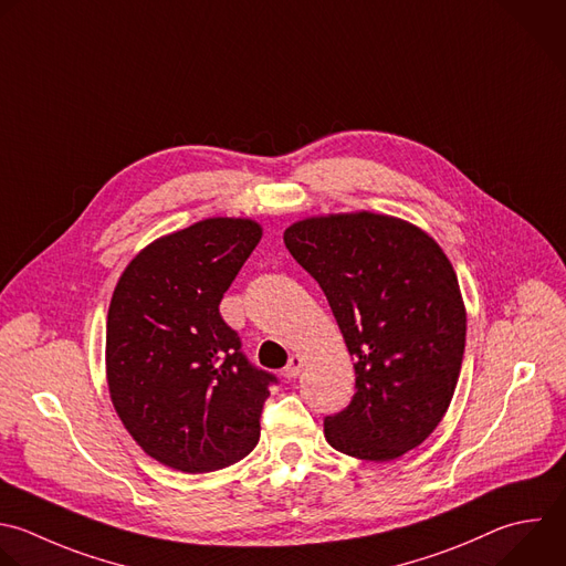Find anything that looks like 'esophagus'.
Wrapping results in <instances>:
<instances>
[{"instance_id":"1","label":"esophagus","mask_w":566,"mask_h":566,"mask_svg":"<svg viewBox=\"0 0 566 566\" xmlns=\"http://www.w3.org/2000/svg\"><path fill=\"white\" fill-rule=\"evenodd\" d=\"M302 366H304V359L300 355H291L289 364L284 366V378H289V380L297 378V375L302 373Z\"/></svg>"}]
</instances>
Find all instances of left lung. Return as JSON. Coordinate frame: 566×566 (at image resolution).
<instances>
[{
    "label": "left lung",
    "instance_id": "1",
    "mask_svg": "<svg viewBox=\"0 0 566 566\" xmlns=\"http://www.w3.org/2000/svg\"><path fill=\"white\" fill-rule=\"evenodd\" d=\"M284 244L324 291L353 357L355 396L324 418L326 442L370 462L420 447L451 405L467 342L444 251L418 227L368 211L295 222Z\"/></svg>",
    "mask_w": 566,
    "mask_h": 566
}]
</instances>
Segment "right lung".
Segmentation results:
<instances>
[{"label": "right lung", "mask_w": 566, "mask_h": 566, "mask_svg": "<svg viewBox=\"0 0 566 566\" xmlns=\"http://www.w3.org/2000/svg\"><path fill=\"white\" fill-rule=\"evenodd\" d=\"M262 238L242 218H211L148 244L122 273L106 322V378L133 440L157 462L209 473L260 440L269 387L220 302Z\"/></svg>", "instance_id": "1"}]
</instances>
